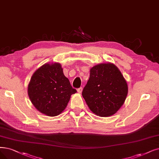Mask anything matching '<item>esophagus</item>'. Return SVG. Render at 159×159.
Segmentation results:
<instances>
[{
	"instance_id": "esophagus-1",
	"label": "esophagus",
	"mask_w": 159,
	"mask_h": 159,
	"mask_svg": "<svg viewBox=\"0 0 159 159\" xmlns=\"http://www.w3.org/2000/svg\"><path fill=\"white\" fill-rule=\"evenodd\" d=\"M78 93H80V94H81V93H82V91H83V88L82 87H80V88H79V89H78Z\"/></svg>"
}]
</instances>
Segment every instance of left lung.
<instances>
[{
  "label": "left lung",
  "instance_id": "8db88e82",
  "mask_svg": "<svg viewBox=\"0 0 159 159\" xmlns=\"http://www.w3.org/2000/svg\"><path fill=\"white\" fill-rule=\"evenodd\" d=\"M127 94L128 85L121 72L113 63L107 62L90 69L82 96L95 115L109 117L121 107Z\"/></svg>",
  "mask_w": 159,
  "mask_h": 159
}]
</instances>
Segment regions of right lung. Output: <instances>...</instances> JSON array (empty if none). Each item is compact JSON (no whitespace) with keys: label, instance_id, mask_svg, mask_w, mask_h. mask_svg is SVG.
Wrapping results in <instances>:
<instances>
[{"label":"right lung","instance_id":"obj_1","mask_svg":"<svg viewBox=\"0 0 159 159\" xmlns=\"http://www.w3.org/2000/svg\"><path fill=\"white\" fill-rule=\"evenodd\" d=\"M27 92L35 108L49 117L64 111L72 94L77 92L63 74L59 62L46 63L32 75Z\"/></svg>","mask_w":159,"mask_h":159}]
</instances>
